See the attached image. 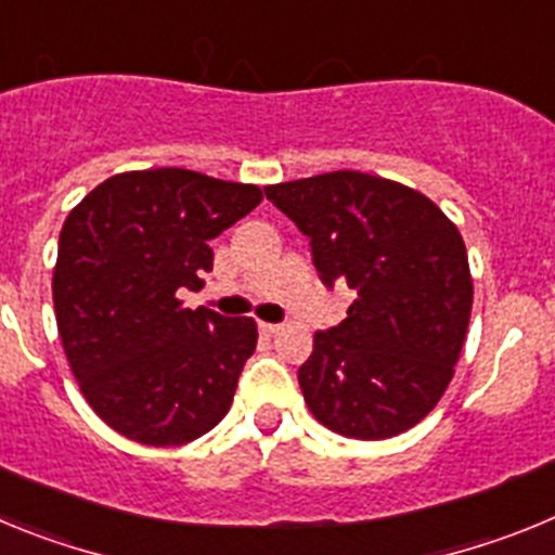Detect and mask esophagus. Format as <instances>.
<instances>
[{"label": "esophagus", "mask_w": 555, "mask_h": 555, "mask_svg": "<svg viewBox=\"0 0 555 555\" xmlns=\"http://www.w3.org/2000/svg\"><path fill=\"white\" fill-rule=\"evenodd\" d=\"M258 331H261L263 336H274V333L281 331V325H272V322H258Z\"/></svg>", "instance_id": "34e87169"}]
</instances>
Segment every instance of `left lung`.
<instances>
[{
  "label": "left lung",
  "mask_w": 555,
  "mask_h": 555,
  "mask_svg": "<svg viewBox=\"0 0 555 555\" xmlns=\"http://www.w3.org/2000/svg\"><path fill=\"white\" fill-rule=\"evenodd\" d=\"M263 191L311 238L325 286L356 294L297 372L311 414L366 442L414 428L442 400L467 338L473 274L459 228L425 194L366 171Z\"/></svg>",
  "instance_id": "left-lung-1"
}]
</instances>
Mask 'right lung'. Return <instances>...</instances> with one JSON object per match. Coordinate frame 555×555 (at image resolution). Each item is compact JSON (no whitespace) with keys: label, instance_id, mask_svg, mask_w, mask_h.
I'll list each match as a JSON object with an SVG mask.
<instances>
[{"label":"right lung","instance_id":"obj_1","mask_svg":"<svg viewBox=\"0 0 555 555\" xmlns=\"http://www.w3.org/2000/svg\"><path fill=\"white\" fill-rule=\"evenodd\" d=\"M263 194L191 169L121 171L72 208L52 272L57 333L82 397L116 434L178 448L233 403L258 327L183 306L214 269L210 238Z\"/></svg>","mask_w":555,"mask_h":555}]
</instances>
